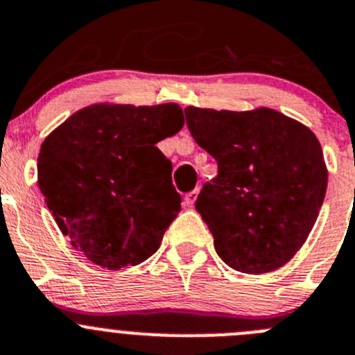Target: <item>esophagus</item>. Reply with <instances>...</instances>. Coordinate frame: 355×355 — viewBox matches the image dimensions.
<instances>
[{
  "label": "esophagus",
  "instance_id": "34e87169",
  "mask_svg": "<svg viewBox=\"0 0 355 355\" xmlns=\"http://www.w3.org/2000/svg\"><path fill=\"white\" fill-rule=\"evenodd\" d=\"M198 193H200V189H194V191H191V193L185 194V205H187V207H193L194 201H196V198H198Z\"/></svg>",
  "mask_w": 355,
  "mask_h": 355
}]
</instances>
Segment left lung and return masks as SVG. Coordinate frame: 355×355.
Returning a JSON list of instances; mask_svg holds the SVG:
<instances>
[{
  "label": "left lung",
  "instance_id": "obj_1",
  "mask_svg": "<svg viewBox=\"0 0 355 355\" xmlns=\"http://www.w3.org/2000/svg\"><path fill=\"white\" fill-rule=\"evenodd\" d=\"M187 128L217 161L196 210L218 257L241 273H268L301 248L327 187L319 140L306 125L271 108L252 112L185 108Z\"/></svg>",
  "mask_w": 355,
  "mask_h": 355
}]
</instances>
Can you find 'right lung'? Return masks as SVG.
Masks as SVG:
<instances>
[{
    "label": "right lung",
    "instance_id": "right-lung-1",
    "mask_svg": "<svg viewBox=\"0 0 355 355\" xmlns=\"http://www.w3.org/2000/svg\"><path fill=\"white\" fill-rule=\"evenodd\" d=\"M184 125L175 103L91 105L45 138L38 185L59 230L91 263L137 266L180 211L171 161L155 144Z\"/></svg>",
    "mask_w": 355,
    "mask_h": 355
}]
</instances>
